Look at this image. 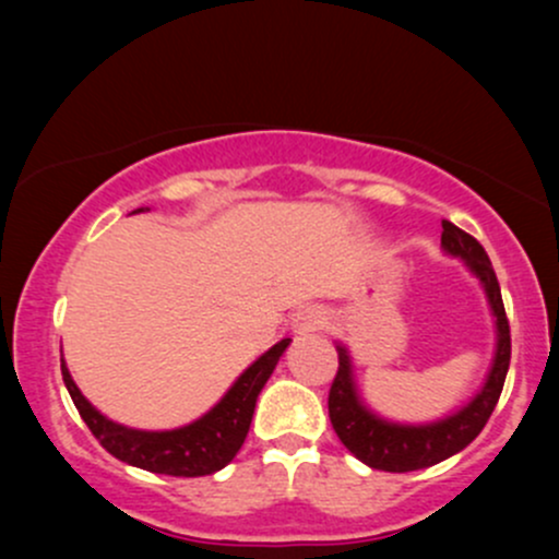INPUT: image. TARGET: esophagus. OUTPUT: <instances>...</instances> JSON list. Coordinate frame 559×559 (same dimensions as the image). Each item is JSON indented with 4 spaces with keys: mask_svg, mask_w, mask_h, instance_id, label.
<instances>
[{
    "mask_svg": "<svg viewBox=\"0 0 559 559\" xmlns=\"http://www.w3.org/2000/svg\"><path fill=\"white\" fill-rule=\"evenodd\" d=\"M323 323H325V312L316 305L301 307V310L294 312V320H292L294 331L297 333H316L323 329Z\"/></svg>",
    "mask_w": 559,
    "mask_h": 559,
    "instance_id": "obj_1",
    "label": "esophagus"
}]
</instances>
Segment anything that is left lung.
<instances>
[{"mask_svg": "<svg viewBox=\"0 0 559 559\" xmlns=\"http://www.w3.org/2000/svg\"><path fill=\"white\" fill-rule=\"evenodd\" d=\"M441 249L449 258L465 262V267L478 278L493 318V357L484 383L463 407L428 423H396L370 409L360 396L355 381V362H352L346 344L336 342L338 373L333 378L329 394V415L342 444L355 454L360 463L373 471L409 473L420 467H431L452 454L463 452L476 436L484 431L502 394L507 368H510V323H507L502 292H499L497 273H493L489 254L454 223L441 221Z\"/></svg>", "mask_w": 559, "mask_h": 559, "instance_id": "left-lung-1", "label": "left lung"}]
</instances>
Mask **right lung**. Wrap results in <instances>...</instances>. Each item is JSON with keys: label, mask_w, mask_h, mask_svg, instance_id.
Masks as SVG:
<instances>
[{"label": "right lung", "mask_w": 559, "mask_h": 559, "mask_svg": "<svg viewBox=\"0 0 559 559\" xmlns=\"http://www.w3.org/2000/svg\"><path fill=\"white\" fill-rule=\"evenodd\" d=\"M133 213H144V207L133 210ZM288 344H292V338H281L271 349L262 352L258 360L230 383V389L207 413L199 415L197 420L186 423V426L170 428V431H144V428L123 426V423H115L107 415H102L81 394V389L75 386L66 357L60 360L62 381H66L70 400L79 407L88 431L99 439V444L112 457L150 473L197 478L217 473L236 457L243 439H247L249 426H252L254 404H258L260 391L267 383V378H271Z\"/></svg>", "instance_id": "add662e5"}]
</instances>
